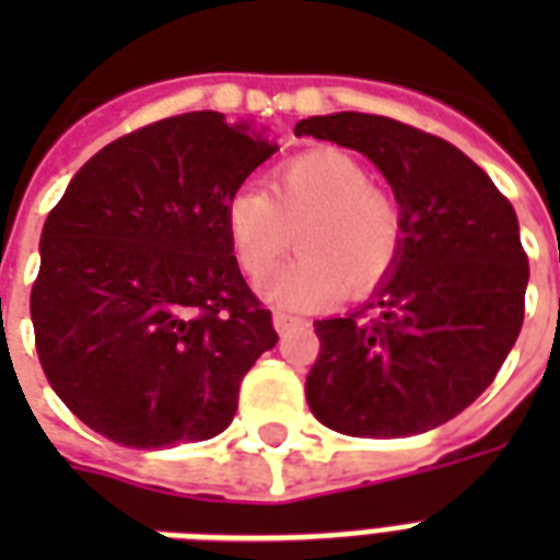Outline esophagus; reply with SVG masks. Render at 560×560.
<instances>
[{
    "mask_svg": "<svg viewBox=\"0 0 560 560\" xmlns=\"http://www.w3.org/2000/svg\"><path fill=\"white\" fill-rule=\"evenodd\" d=\"M272 325H276V331L279 334H290L293 328H299V325H305V319H299V316L293 314H284V311H276V314H272Z\"/></svg>",
    "mask_w": 560,
    "mask_h": 560,
    "instance_id": "obj_1",
    "label": "esophagus"
}]
</instances>
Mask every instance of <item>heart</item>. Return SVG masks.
<instances>
[{"mask_svg": "<svg viewBox=\"0 0 560 560\" xmlns=\"http://www.w3.org/2000/svg\"><path fill=\"white\" fill-rule=\"evenodd\" d=\"M226 232L253 281L270 276L296 232L302 255L267 288L290 307L319 305L337 290L366 296L395 272L407 237L398 200L337 148L290 156L267 174V188L237 186L226 202Z\"/></svg>", "mask_w": 560, "mask_h": 560, "instance_id": "b5f03b06", "label": "heart"}]
</instances>
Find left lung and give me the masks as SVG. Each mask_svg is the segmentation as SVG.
<instances>
[{"label":"left lung","instance_id":"left-lung-1","mask_svg":"<svg viewBox=\"0 0 560 560\" xmlns=\"http://www.w3.org/2000/svg\"><path fill=\"white\" fill-rule=\"evenodd\" d=\"M296 136L360 151L404 211L395 276L366 307L314 323L307 407L354 439H407L488 389L523 328L529 258L505 194L459 148L386 116L337 113Z\"/></svg>","mask_w":560,"mask_h":560}]
</instances>
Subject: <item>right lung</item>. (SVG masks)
Returning <instances> with one entry per match:
<instances>
[{"label": "right lung", "mask_w": 560, "mask_h": 560, "mask_svg": "<svg viewBox=\"0 0 560 560\" xmlns=\"http://www.w3.org/2000/svg\"><path fill=\"white\" fill-rule=\"evenodd\" d=\"M272 153L220 113L162 118L95 153L48 211L31 288L39 366L109 442L223 433L244 374L279 342L226 232L229 197Z\"/></svg>", "instance_id": "obj_1"}]
</instances>
